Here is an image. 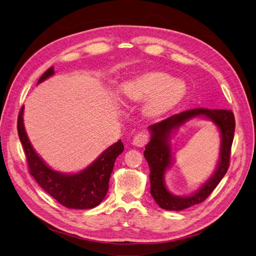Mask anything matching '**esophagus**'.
Wrapping results in <instances>:
<instances>
[{"mask_svg": "<svg viewBox=\"0 0 256 256\" xmlns=\"http://www.w3.org/2000/svg\"><path fill=\"white\" fill-rule=\"evenodd\" d=\"M132 142H134V145L138 147H143L147 142H148V136L142 131V132H138V134L134 136Z\"/></svg>", "mask_w": 256, "mask_h": 256, "instance_id": "obj_1", "label": "esophagus"}]
</instances>
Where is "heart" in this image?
<instances>
[{
    "instance_id": "b5f03b06",
    "label": "heart",
    "mask_w": 256,
    "mask_h": 256,
    "mask_svg": "<svg viewBox=\"0 0 256 256\" xmlns=\"http://www.w3.org/2000/svg\"><path fill=\"white\" fill-rule=\"evenodd\" d=\"M186 94L182 80L162 72H150L124 83L120 90L122 100L140 104L148 99L145 106L150 118H161L171 111Z\"/></svg>"
}]
</instances>
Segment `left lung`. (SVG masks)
Instances as JSON below:
<instances>
[{
    "label": "left lung",
    "instance_id": "left-lung-1",
    "mask_svg": "<svg viewBox=\"0 0 256 256\" xmlns=\"http://www.w3.org/2000/svg\"><path fill=\"white\" fill-rule=\"evenodd\" d=\"M198 116H205L212 119L222 132L220 159L215 174L201 188L198 192L190 197H176L172 195L164 184V174L170 164V144L169 138L172 130L181 126L184 122ZM152 132L150 141L145 146L144 157L150 170V193L156 203L166 210L180 212L204 202L210 196L226 174L230 166V150L234 140L235 118L230 110H212L196 108L174 114L170 118L154 124L148 127Z\"/></svg>",
    "mask_w": 256,
    "mask_h": 256
}]
</instances>
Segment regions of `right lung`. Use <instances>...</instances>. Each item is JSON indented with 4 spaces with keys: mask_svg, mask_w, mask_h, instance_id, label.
I'll list each match as a JSON object with an SVG mask.
<instances>
[{
    "mask_svg": "<svg viewBox=\"0 0 256 256\" xmlns=\"http://www.w3.org/2000/svg\"><path fill=\"white\" fill-rule=\"evenodd\" d=\"M54 74L53 67L46 72L38 83L48 79ZM23 106L18 115V134L26 152L30 174L38 184L60 204L67 208L90 209L102 202L108 189L115 160L124 150L122 141L106 148L83 171L76 174H63L53 171L38 156L30 145L23 125Z\"/></svg>",
    "mask_w": 256,
    "mask_h": 256,
    "instance_id": "obj_1",
    "label": "right lung"
}]
</instances>
